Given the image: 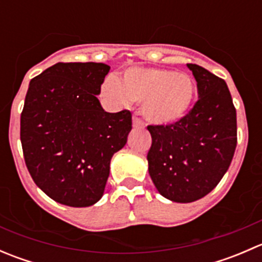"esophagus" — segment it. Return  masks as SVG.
I'll use <instances>...</instances> for the list:
<instances>
[{"label": "esophagus", "instance_id": "1", "mask_svg": "<svg viewBox=\"0 0 262 262\" xmlns=\"http://www.w3.org/2000/svg\"><path fill=\"white\" fill-rule=\"evenodd\" d=\"M133 126L134 128H142L143 126V121L139 118H137V116H133Z\"/></svg>", "mask_w": 262, "mask_h": 262}]
</instances>
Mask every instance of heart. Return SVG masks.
I'll return each instance as SVG.
<instances>
[{"label":"heart","instance_id":"b5f03b06","mask_svg":"<svg viewBox=\"0 0 262 262\" xmlns=\"http://www.w3.org/2000/svg\"><path fill=\"white\" fill-rule=\"evenodd\" d=\"M101 91L107 100L119 106L141 102L142 115L157 125L180 121L189 114L196 96V86L191 76L156 67L129 68L119 80L107 78Z\"/></svg>","mask_w":262,"mask_h":262}]
</instances>
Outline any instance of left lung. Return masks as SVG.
I'll return each mask as SVG.
<instances>
[{"mask_svg": "<svg viewBox=\"0 0 262 262\" xmlns=\"http://www.w3.org/2000/svg\"><path fill=\"white\" fill-rule=\"evenodd\" d=\"M199 100L171 125H148L149 176L162 196L176 203L202 199L228 170L237 146V118L228 86L222 78L189 63Z\"/></svg>", "mask_w": 262, "mask_h": 262, "instance_id": "left-lung-1", "label": "left lung"}]
</instances>
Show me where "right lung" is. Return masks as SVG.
Instances as JSON below:
<instances>
[{"label":"right lung","instance_id":"right-lung-1","mask_svg":"<svg viewBox=\"0 0 262 262\" xmlns=\"http://www.w3.org/2000/svg\"><path fill=\"white\" fill-rule=\"evenodd\" d=\"M110 67L57 63L30 81L20 119L26 167L49 198L68 207L101 199L110 161L132 130L128 110L106 113L96 95Z\"/></svg>","mask_w":262,"mask_h":262}]
</instances>
